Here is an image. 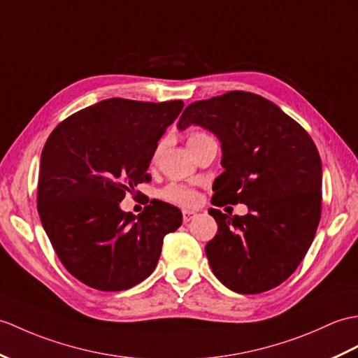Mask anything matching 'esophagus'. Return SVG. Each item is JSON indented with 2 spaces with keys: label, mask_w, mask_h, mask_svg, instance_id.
<instances>
[{
  "label": "esophagus",
  "mask_w": 358,
  "mask_h": 358,
  "mask_svg": "<svg viewBox=\"0 0 358 358\" xmlns=\"http://www.w3.org/2000/svg\"><path fill=\"white\" fill-rule=\"evenodd\" d=\"M195 212L194 210H182V221L185 222H189L190 220L195 218Z\"/></svg>",
  "instance_id": "esophagus-1"
}]
</instances>
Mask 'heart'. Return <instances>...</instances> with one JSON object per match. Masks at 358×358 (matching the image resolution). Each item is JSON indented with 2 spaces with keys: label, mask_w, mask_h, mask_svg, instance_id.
I'll list each match as a JSON object with an SVG mask.
<instances>
[{
  "label": "heart",
  "mask_w": 358,
  "mask_h": 358,
  "mask_svg": "<svg viewBox=\"0 0 358 358\" xmlns=\"http://www.w3.org/2000/svg\"><path fill=\"white\" fill-rule=\"evenodd\" d=\"M210 138L212 137L207 134V132L194 131L187 136V146H189V149H194L198 145H201L203 141L210 140ZM163 146H164V141L162 140L154 148V152L151 157L152 163L159 160V157L163 151ZM160 196L164 199V201H169V203L178 204V206H194L198 203V194L195 192V190L189 186L178 185V182H171V185L166 186L160 192Z\"/></svg>",
  "instance_id": "obj_1"
}]
</instances>
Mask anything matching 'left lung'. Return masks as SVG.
Here are the masks:
<instances>
[{"instance_id":"8db88e82","label":"left lung","mask_w":358,"mask_h":358,"mask_svg":"<svg viewBox=\"0 0 358 358\" xmlns=\"http://www.w3.org/2000/svg\"><path fill=\"white\" fill-rule=\"evenodd\" d=\"M199 124L221 140L224 172L213 206L244 203L248 213H209L218 231L206 245L212 271L239 294L280 285L302 262L322 212V162L301 124L278 105L229 91L186 106L180 129Z\"/></svg>"}]
</instances>
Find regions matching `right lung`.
I'll list each match as a JSON object with an SVG mask.
<instances>
[{"label":"right lung","mask_w":358,"mask_h":358,"mask_svg":"<svg viewBox=\"0 0 358 358\" xmlns=\"http://www.w3.org/2000/svg\"><path fill=\"white\" fill-rule=\"evenodd\" d=\"M181 101L106 99L62 120L41 154L38 212L71 276L101 292L140 284L155 268L163 238L181 226L178 207L151 199L143 212L120 201L146 173Z\"/></svg>","instance_id":"obj_1"}]
</instances>
